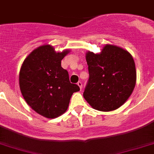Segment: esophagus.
<instances>
[{"mask_svg":"<svg viewBox=\"0 0 154 154\" xmlns=\"http://www.w3.org/2000/svg\"><path fill=\"white\" fill-rule=\"evenodd\" d=\"M77 85H78L79 86V88L82 90V82H80V81H79L78 82H77Z\"/></svg>","mask_w":154,"mask_h":154,"instance_id":"obj_1","label":"esophagus"}]
</instances>
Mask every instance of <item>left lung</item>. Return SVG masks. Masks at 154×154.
Listing matches in <instances>:
<instances>
[{"instance_id":"8db88e82","label":"left lung","mask_w":154,"mask_h":154,"mask_svg":"<svg viewBox=\"0 0 154 154\" xmlns=\"http://www.w3.org/2000/svg\"><path fill=\"white\" fill-rule=\"evenodd\" d=\"M89 79L83 97L93 108L111 111L120 107L133 91L136 71L132 55L121 47L106 45L100 54L88 52Z\"/></svg>"}]
</instances>
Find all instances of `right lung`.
Returning a JSON list of instances; mask_svg holds the SVG:
<instances>
[{"mask_svg":"<svg viewBox=\"0 0 154 154\" xmlns=\"http://www.w3.org/2000/svg\"><path fill=\"white\" fill-rule=\"evenodd\" d=\"M68 52L56 53L51 46H41L25 59L21 68L19 86L25 100L47 118L64 114L73 93L80 90L78 85L71 83L68 71L61 67Z\"/></svg>","mask_w":154,"mask_h":154,"instance_id":"add662e5","label":"right lung"}]
</instances>
